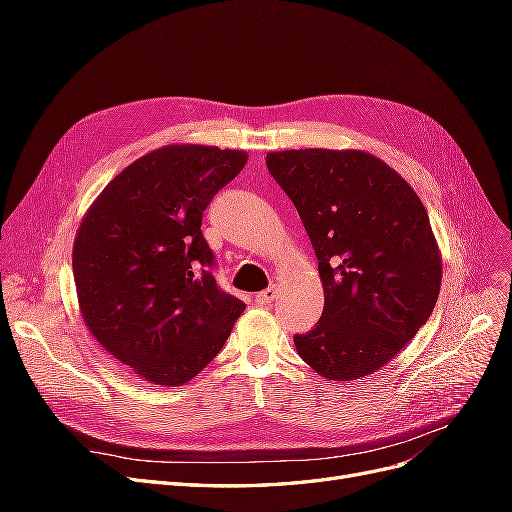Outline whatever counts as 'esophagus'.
<instances>
[{"label": "esophagus", "mask_w": 512, "mask_h": 512, "mask_svg": "<svg viewBox=\"0 0 512 512\" xmlns=\"http://www.w3.org/2000/svg\"><path fill=\"white\" fill-rule=\"evenodd\" d=\"M275 297H277V288H275V286H269V288H265V290L256 294V303H258V305H269Z\"/></svg>", "instance_id": "34e87169"}]
</instances>
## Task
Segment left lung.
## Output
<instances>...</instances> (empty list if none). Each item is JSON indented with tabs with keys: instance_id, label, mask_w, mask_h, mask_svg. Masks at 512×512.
Listing matches in <instances>:
<instances>
[{
	"instance_id": "1",
	"label": "left lung",
	"mask_w": 512,
	"mask_h": 512,
	"mask_svg": "<svg viewBox=\"0 0 512 512\" xmlns=\"http://www.w3.org/2000/svg\"><path fill=\"white\" fill-rule=\"evenodd\" d=\"M267 168L299 211L324 288L320 320L294 346L322 378L361 380L436 307L442 260L427 211L404 177L365 151H275Z\"/></svg>"
}]
</instances>
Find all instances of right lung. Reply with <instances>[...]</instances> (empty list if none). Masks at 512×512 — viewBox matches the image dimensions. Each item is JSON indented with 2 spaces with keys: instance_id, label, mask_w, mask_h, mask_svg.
Masks as SVG:
<instances>
[{
  "instance_id": "1",
  "label": "right lung",
  "mask_w": 512,
  "mask_h": 512,
  "mask_svg": "<svg viewBox=\"0 0 512 512\" xmlns=\"http://www.w3.org/2000/svg\"><path fill=\"white\" fill-rule=\"evenodd\" d=\"M245 151L170 145L106 185L76 232L72 271L89 331L145 380L179 386L211 363L245 303L215 282L203 230Z\"/></svg>"
}]
</instances>
